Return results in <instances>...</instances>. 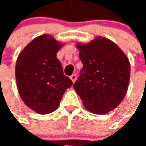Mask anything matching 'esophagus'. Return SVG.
Segmentation results:
<instances>
[{"label":"esophagus","mask_w":146,"mask_h":146,"mask_svg":"<svg viewBox=\"0 0 146 146\" xmlns=\"http://www.w3.org/2000/svg\"><path fill=\"white\" fill-rule=\"evenodd\" d=\"M76 78H77V76H76V74H73L72 76H70V79L73 81V83H75V81L76 80Z\"/></svg>","instance_id":"34e87169"}]
</instances>
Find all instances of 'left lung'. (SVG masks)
I'll return each instance as SVG.
<instances>
[{"label":"left lung","mask_w":146,"mask_h":146,"mask_svg":"<svg viewBox=\"0 0 146 146\" xmlns=\"http://www.w3.org/2000/svg\"><path fill=\"white\" fill-rule=\"evenodd\" d=\"M83 63L73 88L85 109L106 114L116 108L125 97L131 66L124 52L112 40L96 36L87 44L77 43Z\"/></svg>","instance_id":"8db88e82"}]
</instances>
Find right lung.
Returning a JSON list of instances; mask_svg holds the SVG:
<instances>
[{"label":"right lung","mask_w":146,"mask_h":146,"mask_svg":"<svg viewBox=\"0 0 146 146\" xmlns=\"http://www.w3.org/2000/svg\"><path fill=\"white\" fill-rule=\"evenodd\" d=\"M63 44L51 35L43 34L33 39L18 56V91L24 103L39 114L57 110L65 92L73 85L56 57Z\"/></svg>","instance_id":"add662e5"}]
</instances>
